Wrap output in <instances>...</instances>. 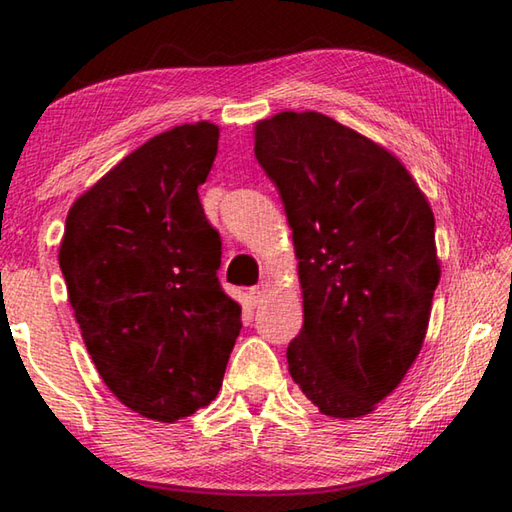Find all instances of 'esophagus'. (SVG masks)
Here are the masks:
<instances>
[{
    "label": "esophagus",
    "instance_id": "1",
    "mask_svg": "<svg viewBox=\"0 0 512 512\" xmlns=\"http://www.w3.org/2000/svg\"><path fill=\"white\" fill-rule=\"evenodd\" d=\"M266 291H268V284H264V282H259V284H255L253 289H250V298H253L255 305H257V302H262V298L266 296Z\"/></svg>",
    "mask_w": 512,
    "mask_h": 512
}]
</instances>
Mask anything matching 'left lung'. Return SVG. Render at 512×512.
I'll use <instances>...</instances> for the list:
<instances>
[{
    "label": "left lung",
    "mask_w": 512,
    "mask_h": 512,
    "mask_svg": "<svg viewBox=\"0 0 512 512\" xmlns=\"http://www.w3.org/2000/svg\"><path fill=\"white\" fill-rule=\"evenodd\" d=\"M255 155L300 259L289 372L323 415L359 418L422 348L440 280L433 212L395 155L320 112L259 121Z\"/></svg>",
    "instance_id": "8db88e82"
}]
</instances>
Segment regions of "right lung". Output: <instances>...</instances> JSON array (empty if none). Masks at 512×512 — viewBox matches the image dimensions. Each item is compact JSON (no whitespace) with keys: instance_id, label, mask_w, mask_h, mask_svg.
<instances>
[{"instance_id":"1","label":"right lung","mask_w":512,"mask_h":512,"mask_svg":"<svg viewBox=\"0 0 512 512\" xmlns=\"http://www.w3.org/2000/svg\"><path fill=\"white\" fill-rule=\"evenodd\" d=\"M219 149L207 121L126 155L72 205L58 262L85 348L128 409L176 422L219 393L241 329L221 289V237L201 187Z\"/></svg>"}]
</instances>
